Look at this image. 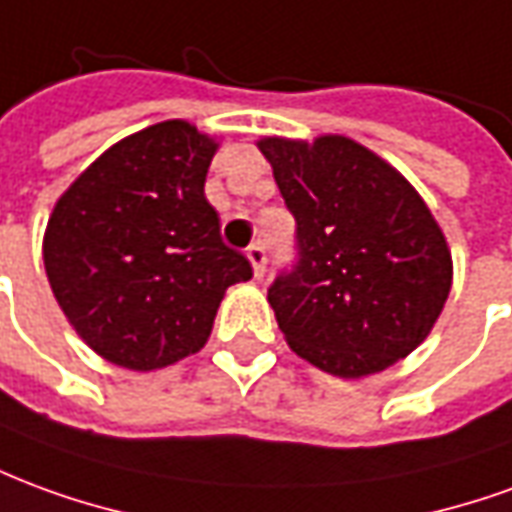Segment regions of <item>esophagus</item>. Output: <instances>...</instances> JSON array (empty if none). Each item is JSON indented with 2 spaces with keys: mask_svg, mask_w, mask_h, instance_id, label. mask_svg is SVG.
<instances>
[{
  "mask_svg": "<svg viewBox=\"0 0 512 512\" xmlns=\"http://www.w3.org/2000/svg\"><path fill=\"white\" fill-rule=\"evenodd\" d=\"M246 257H249V263H252V268H255V277H263V274H266V263H268L266 246L257 241V244H252L249 249H246Z\"/></svg>",
  "mask_w": 512,
  "mask_h": 512,
  "instance_id": "obj_1",
  "label": "esophagus"
}]
</instances>
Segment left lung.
Segmentation results:
<instances>
[{
  "label": "left lung",
  "mask_w": 512,
  "mask_h": 512,
  "mask_svg": "<svg viewBox=\"0 0 512 512\" xmlns=\"http://www.w3.org/2000/svg\"><path fill=\"white\" fill-rule=\"evenodd\" d=\"M257 146L296 221V263L268 285L288 346L335 377L377 374L410 355L452 288V255L430 207L343 135Z\"/></svg>",
  "instance_id": "8db88e82"
}]
</instances>
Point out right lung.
<instances>
[{"label":"right lung","mask_w":512,"mask_h":512,"mask_svg":"<svg viewBox=\"0 0 512 512\" xmlns=\"http://www.w3.org/2000/svg\"><path fill=\"white\" fill-rule=\"evenodd\" d=\"M213 155L194 124L160 121L110 146L57 199L46 277L82 341L116 366L152 371L199 352L224 291L252 277L205 199Z\"/></svg>","instance_id":"1"}]
</instances>
